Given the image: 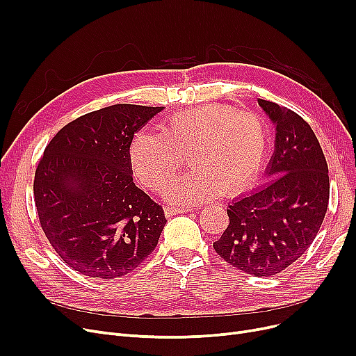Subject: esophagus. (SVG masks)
<instances>
[{"instance_id":"1","label":"esophagus","mask_w":356,"mask_h":356,"mask_svg":"<svg viewBox=\"0 0 356 356\" xmlns=\"http://www.w3.org/2000/svg\"><path fill=\"white\" fill-rule=\"evenodd\" d=\"M191 209H183V208H165L164 209V215L167 216V218H170V216H173V215H179V213H186V212H189Z\"/></svg>"}]
</instances>
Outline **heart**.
Masks as SVG:
<instances>
[{"instance_id":"heart-1","label":"heart","mask_w":356,"mask_h":356,"mask_svg":"<svg viewBox=\"0 0 356 356\" xmlns=\"http://www.w3.org/2000/svg\"><path fill=\"white\" fill-rule=\"evenodd\" d=\"M268 128L254 112L208 104L177 112L160 125V133L138 131L129 144V161L137 179L160 192L188 156L193 167L165 191L179 204H199L219 193L247 192L267 159Z\"/></svg>"}]
</instances>
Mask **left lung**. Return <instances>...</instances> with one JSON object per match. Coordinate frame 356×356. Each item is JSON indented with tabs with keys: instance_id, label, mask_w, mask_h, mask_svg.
Here are the masks:
<instances>
[{
	"instance_id": "1",
	"label": "left lung",
	"mask_w": 356,
	"mask_h": 356,
	"mask_svg": "<svg viewBox=\"0 0 356 356\" xmlns=\"http://www.w3.org/2000/svg\"><path fill=\"white\" fill-rule=\"evenodd\" d=\"M275 125L273 180L232 202L229 225L213 242L220 258L255 277H270L300 258L321 229L329 203V170L310 125L294 111L258 99Z\"/></svg>"
}]
</instances>
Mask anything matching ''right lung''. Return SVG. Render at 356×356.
Returning a JSON list of instances; mask_svg holds the SVG:
<instances>
[{
    "mask_svg": "<svg viewBox=\"0 0 356 356\" xmlns=\"http://www.w3.org/2000/svg\"><path fill=\"white\" fill-rule=\"evenodd\" d=\"M163 109L117 104L65 125L34 175L40 225L74 271L108 282L134 271L154 251L164 211L133 181L129 144Z\"/></svg>",
    "mask_w": 356,
    "mask_h": 356,
    "instance_id": "obj_1",
    "label": "right lung"
}]
</instances>
